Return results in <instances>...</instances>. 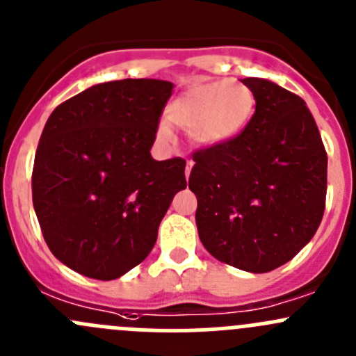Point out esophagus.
<instances>
[{"label": "esophagus", "mask_w": 356, "mask_h": 356, "mask_svg": "<svg viewBox=\"0 0 356 356\" xmlns=\"http://www.w3.org/2000/svg\"><path fill=\"white\" fill-rule=\"evenodd\" d=\"M191 168H193V161L188 160V163H186V179H189V174H191Z\"/></svg>", "instance_id": "34e87169"}]
</instances>
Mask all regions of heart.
<instances>
[{
    "label": "heart",
    "instance_id": "b5f03b06",
    "mask_svg": "<svg viewBox=\"0 0 356 356\" xmlns=\"http://www.w3.org/2000/svg\"><path fill=\"white\" fill-rule=\"evenodd\" d=\"M254 95L241 82L215 81L196 84L170 103L167 118L188 129L191 139L203 148L227 145L238 138L254 111ZM158 138L172 141V131L160 124Z\"/></svg>",
    "mask_w": 356,
    "mask_h": 356
}]
</instances>
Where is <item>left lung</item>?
Masks as SVG:
<instances>
[{
	"instance_id": "left-lung-1",
	"label": "left lung",
	"mask_w": 356,
	"mask_h": 356,
	"mask_svg": "<svg viewBox=\"0 0 356 356\" xmlns=\"http://www.w3.org/2000/svg\"><path fill=\"white\" fill-rule=\"evenodd\" d=\"M254 113L227 145L193 153L189 189L208 253L241 270L264 274L296 257L325 210L327 153L307 103L258 77Z\"/></svg>"
}]
</instances>
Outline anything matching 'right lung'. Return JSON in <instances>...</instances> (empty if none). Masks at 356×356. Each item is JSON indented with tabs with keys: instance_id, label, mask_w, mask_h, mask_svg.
Here are the masks:
<instances>
[{
	"instance_id": "right-lung-1",
	"label": "right lung",
	"mask_w": 356,
	"mask_h": 356,
	"mask_svg": "<svg viewBox=\"0 0 356 356\" xmlns=\"http://www.w3.org/2000/svg\"><path fill=\"white\" fill-rule=\"evenodd\" d=\"M174 84L124 79L96 84L49 115L32 168V203L42 238L72 270L111 281L153 250L184 158H152Z\"/></svg>"
}]
</instances>
